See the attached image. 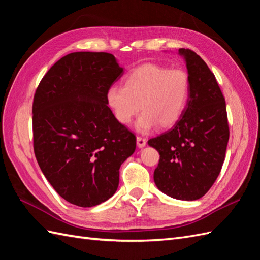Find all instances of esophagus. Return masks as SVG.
<instances>
[{"label": "esophagus", "instance_id": "1", "mask_svg": "<svg viewBox=\"0 0 260 260\" xmlns=\"http://www.w3.org/2000/svg\"><path fill=\"white\" fill-rule=\"evenodd\" d=\"M136 142H137L138 148H143V147H145V146H146V139L141 137V136H137L136 137Z\"/></svg>", "mask_w": 260, "mask_h": 260}]
</instances>
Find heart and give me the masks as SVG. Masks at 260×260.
I'll use <instances>...</instances> for the list:
<instances>
[{
	"mask_svg": "<svg viewBox=\"0 0 260 260\" xmlns=\"http://www.w3.org/2000/svg\"><path fill=\"white\" fill-rule=\"evenodd\" d=\"M189 93L190 80L183 69L145 63L126 77L125 86H111L106 101L122 125H128L142 105L136 129L146 134L157 125L167 128L176 124L187 106Z\"/></svg>",
	"mask_w": 260,
	"mask_h": 260,
	"instance_id": "1",
	"label": "heart"
}]
</instances>
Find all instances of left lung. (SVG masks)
Masks as SVG:
<instances>
[{
  "instance_id": "obj_1",
  "label": "left lung",
  "mask_w": 260,
  "mask_h": 260,
  "mask_svg": "<svg viewBox=\"0 0 260 260\" xmlns=\"http://www.w3.org/2000/svg\"><path fill=\"white\" fill-rule=\"evenodd\" d=\"M178 52L188 69V103L174 127L148 145L160 155L154 172L157 188L174 199L194 201L221 172L230 129L225 99L208 64L190 49Z\"/></svg>"
}]
</instances>
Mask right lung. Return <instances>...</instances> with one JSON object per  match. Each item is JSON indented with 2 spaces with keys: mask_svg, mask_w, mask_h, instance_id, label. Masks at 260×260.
Returning <instances> with one entry per match:
<instances>
[{
  "mask_svg": "<svg viewBox=\"0 0 260 260\" xmlns=\"http://www.w3.org/2000/svg\"><path fill=\"white\" fill-rule=\"evenodd\" d=\"M124 69L108 52L79 51L46 73L32 102V136L44 176L66 201L91 208L109 200L136 137L106 101Z\"/></svg>",
  "mask_w": 260,
  "mask_h": 260,
  "instance_id": "1",
  "label": "right lung"
}]
</instances>
